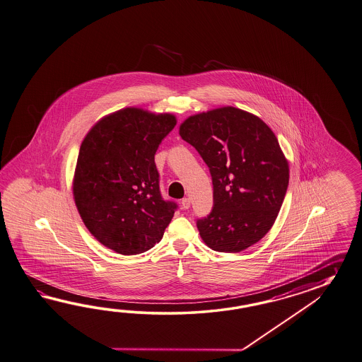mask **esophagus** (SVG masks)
<instances>
[{"instance_id":"1","label":"esophagus","mask_w":362,"mask_h":362,"mask_svg":"<svg viewBox=\"0 0 362 362\" xmlns=\"http://www.w3.org/2000/svg\"><path fill=\"white\" fill-rule=\"evenodd\" d=\"M181 206H182L184 210H187V209L190 207V199H189V198H184V199L181 201Z\"/></svg>"}]
</instances>
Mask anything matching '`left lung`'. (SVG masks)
<instances>
[{"label":"left lung","instance_id":"left-lung-1","mask_svg":"<svg viewBox=\"0 0 362 362\" xmlns=\"http://www.w3.org/2000/svg\"><path fill=\"white\" fill-rule=\"evenodd\" d=\"M180 135L212 177L214 207L197 220L204 244L221 252L257 244L278 218L289 182L278 138L261 118L235 107L186 118Z\"/></svg>","mask_w":362,"mask_h":362}]
</instances>
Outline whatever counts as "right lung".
Segmentation results:
<instances>
[{"label": "right lung", "mask_w": 362, "mask_h": 362, "mask_svg": "<svg viewBox=\"0 0 362 362\" xmlns=\"http://www.w3.org/2000/svg\"><path fill=\"white\" fill-rule=\"evenodd\" d=\"M176 127L173 115L125 108L86 135L73 193L84 226L100 244L124 255L147 252L163 238L177 210L164 201L155 153Z\"/></svg>", "instance_id": "obj_1"}]
</instances>
